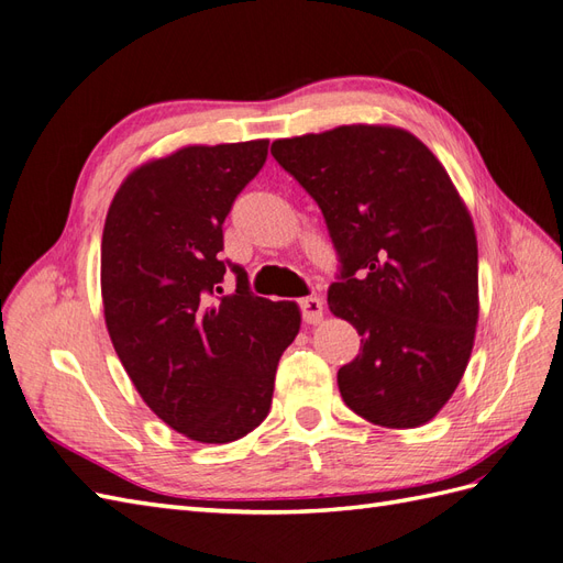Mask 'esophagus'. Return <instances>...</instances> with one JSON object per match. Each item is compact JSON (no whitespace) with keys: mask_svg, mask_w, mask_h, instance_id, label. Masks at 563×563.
<instances>
[{"mask_svg":"<svg viewBox=\"0 0 563 563\" xmlns=\"http://www.w3.org/2000/svg\"><path fill=\"white\" fill-rule=\"evenodd\" d=\"M298 306H300L302 319H306L308 324H319V322H322V317H324V302H322V298H317V296L300 298Z\"/></svg>","mask_w":563,"mask_h":563,"instance_id":"1","label":"esophagus"}]
</instances>
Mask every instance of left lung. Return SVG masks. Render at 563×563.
<instances>
[{
  "mask_svg": "<svg viewBox=\"0 0 563 563\" xmlns=\"http://www.w3.org/2000/svg\"><path fill=\"white\" fill-rule=\"evenodd\" d=\"M272 156L322 210L339 277L329 310L362 336L343 402L376 427L431 421L460 386L478 322L474 222L440 161L390 125L277 140Z\"/></svg>",
  "mask_w": 563,
  "mask_h": 563,
  "instance_id": "left-lung-1",
  "label": "left lung"
}]
</instances>
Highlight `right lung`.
I'll return each instance as SVG.
<instances>
[{
  "label": "right lung",
  "mask_w": 563,
  "mask_h": 563,
  "mask_svg": "<svg viewBox=\"0 0 563 563\" xmlns=\"http://www.w3.org/2000/svg\"><path fill=\"white\" fill-rule=\"evenodd\" d=\"M267 140L185 146L115 191L101 236L106 329L142 400L199 443H232L269 412L282 353L300 329L291 300L253 296L222 261V224L261 173ZM227 268L238 279L223 296Z\"/></svg>",
  "instance_id": "obj_1"
}]
</instances>
